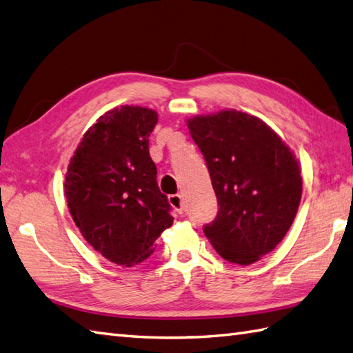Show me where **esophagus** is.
I'll return each mask as SVG.
<instances>
[{
    "label": "esophagus",
    "instance_id": "1",
    "mask_svg": "<svg viewBox=\"0 0 353 353\" xmlns=\"http://www.w3.org/2000/svg\"><path fill=\"white\" fill-rule=\"evenodd\" d=\"M168 201H170V204L171 206H173L179 214H183V200H182V195H179V194H173V195H170L168 196Z\"/></svg>",
    "mask_w": 353,
    "mask_h": 353
}]
</instances>
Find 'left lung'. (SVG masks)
I'll use <instances>...</instances> for the list:
<instances>
[{
    "instance_id": "8db88e82",
    "label": "left lung",
    "mask_w": 353,
    "mask_h": 353,
    "mask_svg": "<svg viewBox=\"0 0 353 353\" xmlns=\"http://www.w3.org/2000/svg\"><path fill=\"white\" fill-rule=\"evenodd\" d=\"M186 123L219 204L204 234L221 257L248 266L293 224L302 195L299 162L280 135L247 112L223 110Z\"/></svg>"
}]
</instances>
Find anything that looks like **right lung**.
Listing matches in <instances>:
<instances>
[{
  "mask_svg": "<svg viewBox=\"0 0 353 353\" xmlns=\"http://www.w3.org/2000/svg\"><path fill=\"white\" fill-rule=\"evenodd\" d=\"M157 123V111L143 106L105 112L84 134L65 173L64 195L81 234L125 268L150 257L174 219L149 153Z\"/></svg>",
  "mask_w": 353,
  "mask_h": 353,
  "instance_id": "add662e5",
  "label": "right lung"
}]
</instances>
